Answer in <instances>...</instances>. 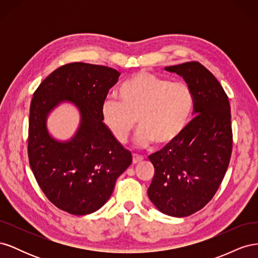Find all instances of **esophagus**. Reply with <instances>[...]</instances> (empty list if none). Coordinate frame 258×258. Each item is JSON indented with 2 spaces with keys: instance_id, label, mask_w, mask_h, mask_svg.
I'll use <instances>...</instances> for the list:
<instances>
[{
  "instance_id": "esophagus-1",
  "label": "esophagus",
  "mask_w": 258,
  "mask_h": 258,
  "mask_svg": "<svg viewBox=\"0 0 258 258\" xmlns=\"http://www.w3.org/2000/svg\"><path fill=\"white\" fill-rule=\"evenodd\" d=\"M143 159H144V157L141 155H138V154L132 155V162H134V163H139L140 161H142Z\"/></svg>"
}]
</instances>
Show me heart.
Masks as SVG:
<instances>
[{"label":"heart","mask_w":258,"mask_h":258,"mask_svg":"<svg viewBox=\"0 0 258 258\" xmlns=\"http://www.w3.org/2000/svg\"><path fill=\"white\" fill-rule=\"evenodd\" d=\"M118 97L107 98L102 104L103 121L116 141L124 143L134 131L137 119L139 146L155 142L166 146L179 138L194 111L195 99L183 83L151 72L141 71L124 81Z\"/></svg>","instance_id":"b5f03b06"}]
</instances>
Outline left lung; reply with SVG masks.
<instances>
[{"label":"left lung","instance_id":"1","mask_svg":"<svg viewBox=\"0 0 258 258\" xmlns=\"http://www.w3.org/2000/svg\"><path fill=\"white\" fill-rule=\"evenodd\" d=\"M190 88L194 115L183 134L148 156L155 174L148 198L160 212L185 217L213 198L227 171L232 130L228 97L208 69L197 61L165 68Z\"/></svg>","mask_w":258,"mask_h":258}]
</instances>
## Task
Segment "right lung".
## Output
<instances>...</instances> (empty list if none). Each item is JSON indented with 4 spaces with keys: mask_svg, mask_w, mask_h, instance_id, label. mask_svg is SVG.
<instances>
[{
    "mask_svg": "<svg viewBox=\"0 0 258 258\" xmlns=\"http://www.w3.org/2000/svg\"><path fill=\"white\" fill-rule=\"evenodd\" d=\"M120 73L103 66L74 62L48 75L30 105L28 156L36 182L48 200L66 212H96L111 197L116 179L132 162L103 122L102 104ZM80 112V124L67 142L51 137L49 114L61 103Z\"/></svg>",
    "mask_w": 258,
    "mask_h": 258,
    "instance_id": "right-lung-1",
    "label": "right lung"
}]
</instances>
